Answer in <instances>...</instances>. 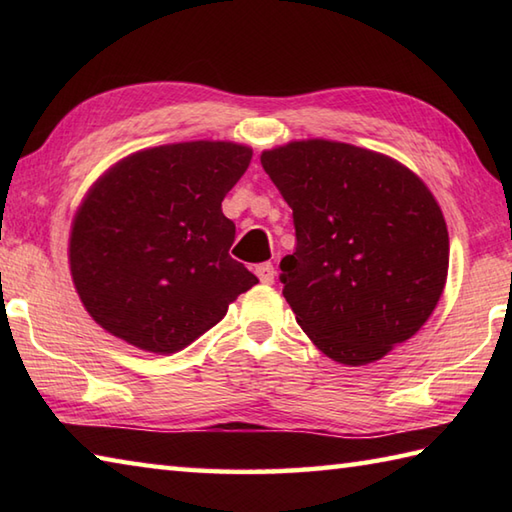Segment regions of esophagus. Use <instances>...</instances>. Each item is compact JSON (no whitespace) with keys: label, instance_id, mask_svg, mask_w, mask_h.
I'll use <instances>...</instances> for the list:
<instances>
[{"label":"esophagus","instance_id":"1","mask_svg":"<svg viewBox=\"0 0 512 512\" xmlns=\"http://www.w3.org/2000/svg\"><path fill=\"white\" fill-rule=\"evenodd\" d=\"M255 275L259 277L262 284H273L275 268H273V264H259V266H255Z\"/></svg>","mask_w":512,"mask_h":512}]
</instances>
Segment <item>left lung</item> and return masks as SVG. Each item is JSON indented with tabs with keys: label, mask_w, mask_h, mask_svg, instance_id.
I'll return each instance as SVG.
<instances>
[{
	"label": "left lung",
	"mask_w": 512,
	"mask_h": 512,
	"mask_svg": "<svg viewBox=\"0 0 512 512\" xmlns=\"http://www.w3.org/2000/svg\"><path fill=\"white\" fill-rule=\"evenodd\" d=\"M292 209L297 248L279 281L297 323L343 365L416 334L447 284L449 233L424 182L376 151L303 140L264 151Z\"/></svg>",
	"instance_id": "obj_1"
}]
</instances>
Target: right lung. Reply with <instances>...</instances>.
I'll return each instance as SVG.
<instances>
[{"label": "right lung", "instance_id": "right-lung-1", "mask_svg": "<svg viewBox=\"0 0 512 512\" xmlns=\"http://www.w3.org/2000/svg\"><path fill=\"white\" fill-rule=\"evenodd\" d=\"M253 151L233 143L162 145L118 162L74 217L70 270L90 317L138 350L173 354L257 284L228 255L222 200Z\"/></svg>", "mask_w": 512, "mask_h": 512}]
</instances>
